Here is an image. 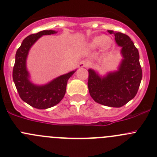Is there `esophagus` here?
I'll list each match as a JSON object with an SVG mask.
<instances>
[{
	"label": "esophagus",
	"instance_id": "esophagus-1",
	"mask_svg": "<svg viewBox=\"0 0 157 157\" xmlns=\"http://www.w3.org/2000/svg\"><path fill=\"white\" fill-rule=\"evenodd\" d=\"M87 66H88V63H87V62H86L85 60H81L80 63H79V64H78V67H80V68H83V67H87Z\"/></svg>",
	"mask_w": 157,
	"mask_h": 157
}]
</instances>
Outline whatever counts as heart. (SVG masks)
<instances>
[{"label":"heart","instance_id":"obj_1","mask_svg":"<svg viewBox=\"0 0 157 157\" xmlns=\"http://www.w3.org/2000/svg\"><path fill=\"white\" fill-rule=\"evenodd\" d=\"M112 45V39L108 36H96L90 42V47L92 49H96L100 46L101 50H107Z\"/></svg>","mask_w":157,"mask_h":157}]
</instances>
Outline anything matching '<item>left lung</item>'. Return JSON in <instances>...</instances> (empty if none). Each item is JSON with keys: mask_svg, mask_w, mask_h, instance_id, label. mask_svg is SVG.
I'll return each instance as SVG.
<instances>
[{"mask_svg": "<svg viewBox=\"0 0 157 157\" xmlns=\"http://www.w3.org/2000/svg\"><path fill=\"white\" fill-rule=\"evenodd\" d=\"M115 35L117 45L121 47L122 59L118 70L100 74L89 69V93L95 102L102 105L120 108L133 99L143 77L140 54L129 37L121 32L108 30Z\"/></svg>", "mask_w": 157, "mask_h": 157, "instance_id": "1", "label": "left lung"}]
</instances>
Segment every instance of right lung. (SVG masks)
<instances>
[{
  "label": "right lung",
  "instance_id": "add662e5",
  "mask_svg": "<svg viewBox=\"0 0 157 157\" xmlns=\"http://www.w3.org/2000/svg\"><path fill=\"white\" fill-rule=\"evenodd\" d=\"M57 33L54 30H44L26 37L16 52L13 68V80L21 100L38 109H47L59 104L63 98L68 80L77 70L57 77L45 84H36L31 80L27 69V58L31 48L43 36Z\"/></svg>",
  "mask_w": 157,
  "mask_h": 157
}]
</instances>
